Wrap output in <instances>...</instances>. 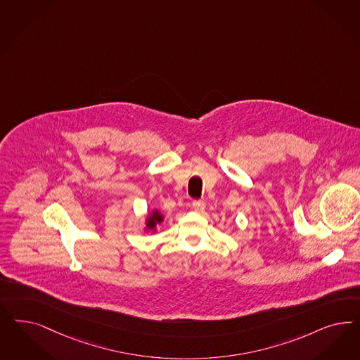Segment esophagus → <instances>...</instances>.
Instances as JSON below:
<instances>
[{
  "label": "esophagus",
  "mask_w": 360,
  "mask_h": 360,
  "mask_svg": "<svg viewBox=\"0 0 360 360\" xmlns=\"http://www.w3.org/2000/svg\"><path fill=\"white\" fill-rule=\"evenodd\" d=\"M192 207H193V209H195L196 212H204V209H205V202H204V201H201V200H195V201L192 202Z\"/></svg>",
  "instance_id": "34e87169"
}]
</instances>
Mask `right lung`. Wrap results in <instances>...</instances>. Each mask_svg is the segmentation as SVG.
I'll list each match as a JSON object with an SVG mask.
<instances>
[{"label":"right lung","mask_w":360,"mask_h":360,"mask_svg":"<svg viewBox=\"0 0 360 360\" xmlns=\"http://www.w3.org/2000/svg\"><path fill=\"white\" fill-rule=\"evenodd\" d=\"M164 217H162V213L158 210V209H153L151 213L147 216V220H146V231H153L156 229V226L159 224H162Z\"/></svg>","instance_id":"obj_1"}]
</instances>
